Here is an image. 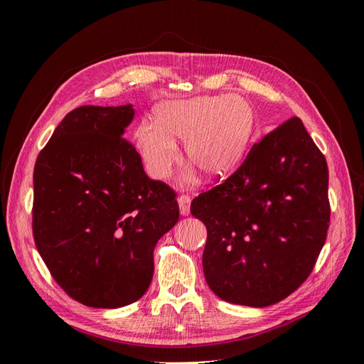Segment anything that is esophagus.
Segmentation results:
<instances>
[{"instance_id": "1", "label": "esophagus", "mask_w": 364, "mask_h": 364, "mask_svg": "<svg viewBox=\"0 0 364 364\" xmlns=\"http://www.w3.org/2000/svg\"><path fill=\"white\" fill-rule=\"evenodd\" d=\"M178 203H179V211H181V214H182V215H188V214H190L191 197L182 194V196L179 197V199H178Z\"/></svg>"}]
</instances>
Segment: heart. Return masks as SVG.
Wrapping results in <instances>:
<instances>
[{"mask_svg": "<svg viewBox=\"0 0 364 364\" xmlns=\"http://www.w3.org/2000/svg\"><path fill=\"white\" fill-rule=\"evenodd\" d=\"M156 124L142 121L135 130L139 156L153 179H165L185 158L208 178L225 174L243 155L255 124L252 106L238 95L196 97L156 109Z\"/></svg>", "mask_w": 364, "mask_h": 364, "instance_id": "b5f03b06", "label": "heart"}]
</instances>
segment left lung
<instances>
[{
    "instance_id": "left-lung-1",
    "label": "left lung",
    "mask_w": 364,
    "mask_h": 364,
    "mask_svg": "<svg viewBox=\"0 0 364 364\" xmlns=\"http://www.w3.org/2000/svg\"><path fill=\"white\" fill-rule=\"evenodd\" d=\"M208 230L205 279L220 299L264 308L311 273L329 226L328 165L293 117L253 144L245 162L191 202Z\"/></svg>"
}]
</instances>
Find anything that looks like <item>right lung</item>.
Returning a JSON list of instances; mask_svg holds the SVG:
<instances>
[{
	"label": "right lung",
	"instance_id": "add662e5",
	"mask_svg": "<svg viewBox=\"0 0 364 364\" xmlns=\"http://www.w3.org/2000/svg\"><path fill=\"white\" fill-rule=\"evenodd\" d=\"M132 105L80 106L62 119L35 164L33 237L53 278L92 308L138 301L158 240L178 223L168 185L151 181L123 136Z\"/></svg>",
	"mask_w": 364,
	"mask_h": 364
}]
</instances>
